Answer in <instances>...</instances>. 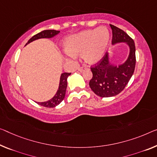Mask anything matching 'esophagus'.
Wrapping results in <instances>:
<instances>
[{
  "instance_id": "1",
  "label": "esophagus",
  "mask_w": 157,
  "mask_h": 157,
  "mask_svg": "<svg viewBox=\"0 0 157 157\" xmlns=\"http://www.w3.org/2000/svg\"><path fill=\"white\" fill-rule=\"evenodd\" d=\"M86 67H79V68L78 69V71H81V72H83V71H85L86 69Z\"/></svg>"
}]
</instances>
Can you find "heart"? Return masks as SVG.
<instances>
[{
  "instance_id": "b5f03b06",
  "label": "heart",
  "mask_w": 157,
  "mask_h": 157,
  "mask_svg": "<svg viewBox=\"0 0 157 157\" xmlns=\"http://www.w3.org/2000/svg\"><path fill=\"white\" fill-rule=\"evenodd\" d=\"M110 40V33L105 26L81 31L69 36L64 40L67 55L74 57L82 52V56L89 64H95L102 58Z\"/></svg>"
}]
</instances>
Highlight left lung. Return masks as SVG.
I'll return each instance as SVG.
<instances>
[{
	"label": "left lung",
	"mask_w": 157,
	"mask_h": 157,
	"mask_svg": "<svg viewBox=\"0 0 157 157\" xmlns=\"http://www.w3.org/2000/svg\"><path fill=\"white\" fill-rule=\"evenodd\" d=\"M112 30V45L125 43L129 48L127 59L116 64L110 59L107 52L95 67H91L93 78L89 86L96 95L101 98L113 97L125 88L133 74L136 67V46L133 40L119 28L110 25Z\"/></svg>",
	"instance_id": "8db88e82"
}]
</instances>
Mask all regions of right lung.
I'll list each match as a JSON object with an SVG mask.
<instances>
[{
	"label": "right lung",
	"mask_w": 157,
	"mask_h": 157,
	"mask_svg": "<svg viewBox=\"0 0 157 157\" xmlns=\"http://www.w3.org/2000/svg\"><path fill=\"white\" fill-rule=\"evenodd\" d=\"M59 33V31L56 30H45L41 32L37 33L36 35L33 36L31 37L28 42L26 43V45H28L29 43L34 41L36 40L40 39V38H51L54 37L55 36L58 34ZM71 73H62L60 76L59 79V88L57 89V93H55L54 97L50 99V100L46 101V102H37L38 105L43 106L45 107L48 108H52L56 107L62 102V101L64 100L65 97V93H66L67 86V78L70 75Z\"/></svg>",
	"instance_id": "right-lung-1"
}]
</instances>
